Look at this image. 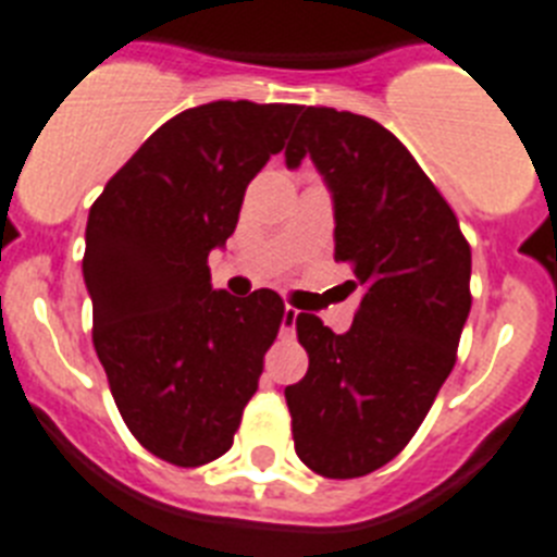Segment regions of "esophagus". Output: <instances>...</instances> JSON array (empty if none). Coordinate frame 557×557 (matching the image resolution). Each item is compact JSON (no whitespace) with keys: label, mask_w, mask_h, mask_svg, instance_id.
<instances>
[{"label":"esophagus","mask_w":557,"mask_h":557,"mask_svg":"<svg viewBox=\"0 0 557 557\" xmlns=\"http://www.w3.org/2000/svg\"><path fill=\"white\" fill-rule=\"evenodd\" d=\"M296 319H298V310L296 307H284V319H282V330L284 333H293V327H296Z\"/></svg>","instance_id":"esophagus-1"}]
</instances>
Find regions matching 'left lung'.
I'll use <instances>...</instances> for the list:
<instances>
[{
  "label": "left lung",
  "instance_id": "left-lung-1",
  "mask_svg": "<svg viewBox=\"0 0 557 557\" xmlns=\"http://www.w3.org/2000/svg\"><path fill=\"white\" fill-rule=\"evenodd\" d=\"M310 156L335 207V261L361 293L352 327L298 312L307 375L284 389L298 458L324 478H361L401 453L455 367L470 315L472 252L453 207L387 127L305 108L284 159Z\"/></svg>",
  "mask_w": 557,
  "mask_h": 557
}]
</instances>
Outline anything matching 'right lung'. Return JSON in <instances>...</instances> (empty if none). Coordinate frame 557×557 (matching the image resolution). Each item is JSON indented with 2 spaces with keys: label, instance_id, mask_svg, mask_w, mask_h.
Masks as SVG:
<instances>
[{
  "label": "right lung",
  "instance_id": "obj_1",
  "mask_svg": "<svg viewBox=\"0 0 557 557\" xmlns=\"http://www.w3.org/2000/svg\"><path fill=\"white\" fill-rule=\"evenodd\" d=\"M298 104L210 102L178 113L127 159L85 230L94 347L124 424L156 458L201 467L233 447L284 301L213 289L245 190L278 153Z\"/></svg>",
  "mask_w": 557,
  "mask_h": 557
}]
</instances>
